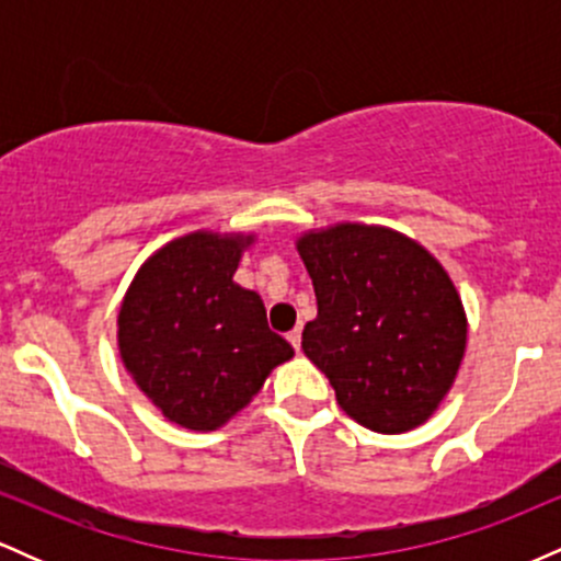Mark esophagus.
Segmentation results:
<instances>
[{"label":"esophagus","mask_w":561,"mask_h":561,"mask_svg":"<svg viewBox=\"0 0 561 561\" xmlns=\"http://www.w3.org/2000/svg\"><path fill=\"white\" fill-rule=\"evenodd\" d=\"M300 332H302V327H300V324L295 327L293 332H287V340H289V345H293L295 351H300Z\"/></svg>","instance_id":"1"}]
</instances>
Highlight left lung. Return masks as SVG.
I'll return each mask as SVG.
<instances>
[{
    "label": "left lung",
    "instance_id": "obj_1",
    "mask_svg": "<svg viewBox=\"0 0 561 561\" xmlns=\"http://www.w3.org/2000/svg\"><path fill=\"white\" fill-rule=\"evenodd\" d=\"M298 253L319 306L302 353L351 420L388 435L414 430L465 358L467 317L454 282L422 244L382 227L308 231Z\"/></svg>",
    "mask_w": 561,
    "mask_h": 561
}]
</instances>
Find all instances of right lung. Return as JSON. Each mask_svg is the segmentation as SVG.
I'll return each instance as SVG.
<instances>
[{
  "label": "right lung",
  "mask_w": 561,
  "mask_h": 561,
  "mask_svg": "<svg viewBox=\"0 0 561 561\" xmlns=\"http://www.w3.org/2000/svg\"><path fill=\"white\" fill-rule=\"evenodd\" d=\"M253 237L195 231L147 259L118 313L134 382L186 430H216L250 403L293 345L268 330L259 293L234 285Z\"/></svg>",
  "instance_id": "1"
}]
</instances>
